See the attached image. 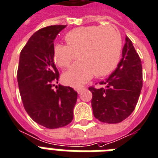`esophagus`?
<instances>
[{
	"label": "esophagus",
	"mask_w": 158,
	"mask_h": 158,
	"mask_svg": "<svg viewBox=\"0 0 158 158\" xmlns=\"http://www.w3.org/2000/svg\"><path fill=\"white\" fill-rule=\"evenodd\" d=\"M85 89V88H84V87H81V88H77V91L78 94H81Z\"/></svg>",
	"instance_id": "esophagus-1"
}]
</instances>
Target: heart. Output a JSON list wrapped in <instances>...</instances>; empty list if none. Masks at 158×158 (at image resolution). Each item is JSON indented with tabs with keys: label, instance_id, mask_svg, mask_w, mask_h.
<instances>
[{
	"label": "heart",
	"instance_id": "obj_1",
	"mask_svg": "<svg viewBox=\"0 0 158 158\" xmlns=\"http://www.w3.org/2000/svg\"><path fill=\"white\" fill-rule=\"evenodd\" d=\"M66 45L53 48V59L59 68H68L75 59L79 61L64 73L68 85L79 87L93 77L109 74L116 68L122 51L121 34L113 26H86L71 30L64 36Z\"/></svg>",
	"mask_w": 158,
	"mask_h": 158
}]
</instances>
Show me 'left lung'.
<instances>
[{
    "label": "left lung",
    "mask_w": 158,
    "mask_h": 158,
    "mask_svg": "<svg viewBox=\"0 0 158 158\" xmlns=\"http://www.w3.org/2000/svg\"><path fill=\"white\" fill-rule=\"evenodd\" d=\"M100 84L105 86L89 88L94 117L109 124L122 122L135 108L143 85L141 60L127 36L117 68Z\"/></svg>",
    "instance_id": "obj_1"
}]
</instances>
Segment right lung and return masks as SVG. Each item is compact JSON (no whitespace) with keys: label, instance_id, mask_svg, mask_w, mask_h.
<instances>
[{"label":"right lung","instance_id":"add662e5","mask_svg":"<svg viewBox=\"0 0 158 158\" xmlns=\"http://www.w3.org/2000/svg\"><path fill=\"white\" fill-rule=\"evenodd\" d=\"M66 25H53L36 31L20 53L17 78L23 104L34 122L49 129L73 121L77 93L58 83L59 73L53 59L54 41Z\"/></svg>","mask_w":158,"mask_h":158}]
</instances>
